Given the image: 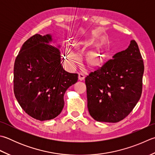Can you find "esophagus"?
<instances>
[{"mask_svg":"<svg viewBox=\"0 0 155 155\" xmlns=\"http://www.w3.org/2000/svg\"><path fill=\"white\" fill-rule=\"evenodd\" d=\"M84 75L82 73L78 74V80L79 81H83L84 79Z\"/></svg>","mask_w":155,"mask_h":155,"instance_id":"obj_1","label":"esophagus"}]
</instances>
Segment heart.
Returning <instances> with one entry per match:
<instances>
[{
  "instance_id": "b5f03b06",
  "label": "heart",
  "mask_w": 155,
  "mask_h": 155,
  "mask_svg": "<svg viewBox=\"0 0 155 155\" xmlns=\"http://www.w3.org/2000/svg\"><path fill=\"white\" fill-rule=\"evenodd\" d=\"M71 46L74 50H79L81 47H84L87 45V42L83 39L73 38L71 41ZM66 60L68 65L74 66L79 62L78 57L71 50L66 51ZM105 60V54L101 50H92L87 54L86 63L88 67L91 69H97L104 65Z\"/></svg>"
}]
</instances>
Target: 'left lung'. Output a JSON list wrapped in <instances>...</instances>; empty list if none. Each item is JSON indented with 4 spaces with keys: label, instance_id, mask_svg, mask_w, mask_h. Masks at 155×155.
Listing matches in <instances>:
<instances>
[{
    "label": "left lung",
    "instance_id": "1",
    "mask_svg": "<svg viewBox=\"0 0 155 155\" xmlns=\"http://www.w3.org/2000/svg\"><path fill=\"white\" fill-rule=\"evenodd\" d=\"M144 62L135 40L126 50L85 78L87 107L97 122L116 123L137 104L142 91Z\"/></svg>",
    "mask_w": 155,
    "mask_h": 155
}]
</instances>
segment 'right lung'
<instances>
[{"label": "right lung", "mask_w": 155, "mask_h": 155, "mask_svg": "<svg viewBox=\"0 0 155 155\" xmlns=\"http://www.w3.org/2000/svg\"><path fill=\"white\" fill-rule=\"evenodd\" d=\"M51 36L35 34L21 47L14 64V93L25 113L36 120L55 118L64 105V95L78 74L63 68L58 48L48 44Z\"/></svg>", "instance_id": "obj_1"}]
</instances>
